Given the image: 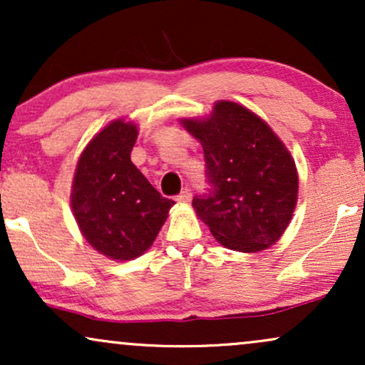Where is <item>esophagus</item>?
<instances>
[{
	"instance_id": "obj_1",
	"label": "esophagus",
	"mask_w": 365,
	"mask_h": 365,
	"mask_svg": "<svg viewBox=\"0 0 365 365\" xmlns=\"http://www.w3.org/2000/svg\"><path fill=\"white\" fill-rule=\"evenodd\" d=\"M190 199H192V192L188 190V188H183V190L177 195L178 202H188Z\"/></svg>"
}]
</instances>
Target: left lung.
<instances>
[{
  "label": "left lung",
  "instance_id": "8db88e82",
  "mask_svg": "<svg viewBox=\"0 0 365 365\" xmlns=\"http://www.w3.org/2000/svg\"><path fill=\"white\" fill-rule=\"evenodd\" d=\"M200 140L207 188L192 206L220 244L238 252L273 245L297 204L295 161L266 121L232 101H217L207 120H182Z\"/></svg>",
  "mask_w": 365,
  "mask_h": 365
}]
</instances>
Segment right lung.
Instances as JSON below:
<instances>
[{
    "mask_svg": "<svg viewBox=\"0 0 365 365\" xmlns=\"http://www.w3.org/2000/svg\"><path fill=\"white\" fill-rule=\"evenodd\" d=\"M135 140V125L113 121L83 149L72 185V209L82 235L115 261L144 254L175 204L130 161Z\"/></svg>",
    "mask_w": 365,
    "mask_h": 365,
    "instance_id": "obj_1",
    "label": "right lung"
}]
</instances>
